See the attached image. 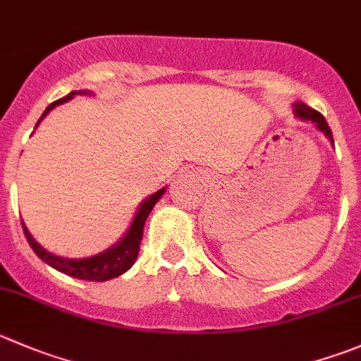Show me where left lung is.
I'll return each mask as SVG.
<instances>
[{
    "label": "left lung",
    "mask_w": 361,
    "mask_h": 361,
    "mask_svg": "<svg viewBox=\"0 0 361 361\" xmlns=\"http://www.w3.org/2000/svg\"><path fill=\"white\" fill-rule=\"evenodd\" d=\"M293 107H295V111H293V113H295L296 118H300V120H303V121H312V123L316 125L317 130L323 132V134L326 135L328 141L334 145V135H331V130H330V127H328L326 120L323 118V114H319L317 111H314L312 107L305 106L303 102H295L293 104Z\"/></svg>",
    "instance_id": "obj_1"
}]
</instances>
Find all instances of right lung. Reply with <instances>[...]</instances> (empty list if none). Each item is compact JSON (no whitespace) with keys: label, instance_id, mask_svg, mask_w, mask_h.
Returning <instances> with one entry per match:
<instances>
[{"label":"right lung","instance_id":"obj_1","mask_svg":"<svg viewBox=\"0 0 361 361\" xmlns=\"http://www.w3.org/2000/svg\"><path fill=\"white\" fill-rule=\"evenodd\" d=\"M75 95H93L92 92H87V90H79V92H70L68 95L63 97V99L56 100L52 102L47 109L44 111V114L40 116V120L37 121L35 128L38 127L42 120L54 109L56 106H61V104L68 102L72 100ZM164 192H166V187L160 188L159 192L155 194L148 195L145 201L141 202V206L135 212L134 220H132L130 227H128L127 233L123 234L120 241L113 245L107 250L100 252V254L92 255V257H84V259H70V257H61V255L51 254V252L45 250L33 236L27 231L26 224L23 222V229H24V236H26L27 243L30 247L33 248L35 254L42 259L44 262H47L51 268L58 269L61 274L70 275L73 279H80V281H92V282H106L111 281V279H116L120 275H123L127 269L132 268V264L135 262L139 254V245H141L142 240V229H145V222L148 219V215L152 213L153 206L159 202V199L162 197Z\"/></svg>","mask_w":361,"mask_h":361}]
</instances>
